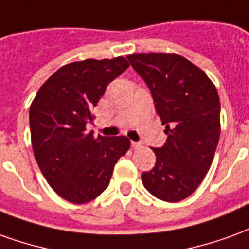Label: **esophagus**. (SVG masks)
Instances as JSON below:
<instances>
[{
	"label": "esophagus",
	"mask_w": 249,
	"mask_h": 249,
	"mask_svg": "<svg viewBox=\"0 0 249 249\" xmlns=\"http://www.w3.org/2000/svg\"><path fill=\"white\" fill-rule=\"evenodd\" d=\"M130 145H132V148H140L142 147V142H130Z\"/></svg>",
	"instance_id": "esophagus-1"
}]
</instances>
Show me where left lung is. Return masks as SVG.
<instances>
[{
  "label": "left lung",
  "instance_id": "obj_1",
  "mask_svg": "<svg viewBox=\"0 0 249 249\" xmlns=\"http://www.w3.org/2000/svg\"><path fill=\"white\" fill-rule=\"evenodd\" d=\"M128 60L154 98L167 140L156 163L142 174L144 187L161 201L191 196L209 171L220 140V98L199 67L175 53H136Z\"/></svg>",
  "mask_w": 249,
  "mask_h": 249
}]
</instances>
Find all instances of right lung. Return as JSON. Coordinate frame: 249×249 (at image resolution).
Returning <instances> with one entry per match:
<instances>
[{
  "label": "right lung",
  "mask_w": 249,
  "mask_h": 249,
  "mask_svg": "<svg viewBox=\"0 0 249 249\" xmlns=\"http://www.w3.org/2000/svg\"><path fill=\"white\" fill-rule=\"evenodd\" d=\"M128 67L123 56L66 64L47 79L31 105L35 159L50 186L69 202L86 203L104 193L114 164L129 149L128 137L86 133L91 109Z\"/></svg>",
  "instance_id": "right-lung-1"
}]
</instances>
